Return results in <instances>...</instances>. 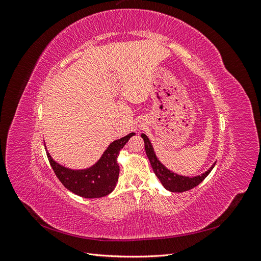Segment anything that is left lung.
Wrapping results in <instances>:
<instances>
[{"label":"left lung","instance_id":"8db88e82","mask_svg":"<svg viewBox=\"0 0 261 261\" xmlns=\"http://www.w3.org/2000/svg\"><path fill=\"white\" fill-rule=\"evenodd\" d=\"M141 137H143L145 141L146 153L150 161V164H151L153 172L155 173L156 177L160 179L164 188L168 189L170 192H174V193L186 192V191H189V189L196 187L197 185H199L201 181L208 176V174L212 171L213 167H215L216 164V163L213 164L207 172L203 173V174L195 176V177L181 176V175L175 174V173L168 170L159 160H158V158L155 156V153L153 151L152 145L150 143L149 138L145 135V134H141Z\"/></svg>","mask_w":261,"mask_h":261}]
</instances>
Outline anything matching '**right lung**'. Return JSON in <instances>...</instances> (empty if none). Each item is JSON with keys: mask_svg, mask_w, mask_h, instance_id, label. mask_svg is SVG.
I'll use <instances>...</instances> for the list:
<instances>
[{"mask_svg": "<svg viewBox=\"0 0 261 261\" xmlns=\"http://www.w3.org/2000/svg\"><path fill=\"white\" fill-rule=\"evenodd\" d=\"M134 135L135 133H130L110 144L100 160L86 170L67 169L55 162L50 153L46 155L55 175L68 191L85 198H100L114 189L120 174V167L117 164L118 153Z\"/></svg>", "mask_w": 261, "mask_h": 261, "instance_id": "1", "label": "right lung"}]
</instances>
